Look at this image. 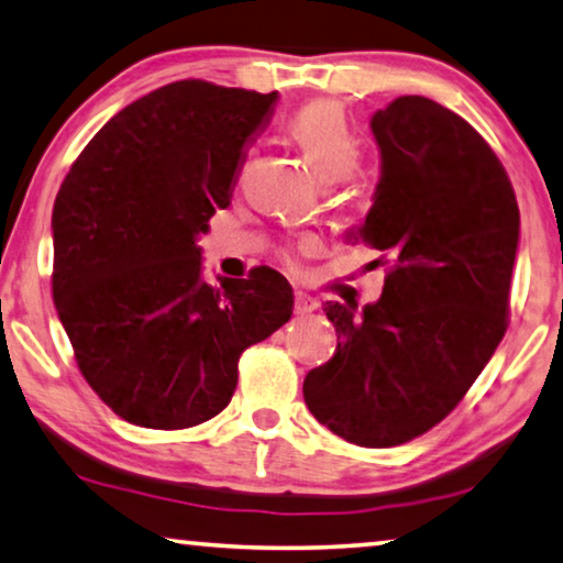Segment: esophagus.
I'll list each match as a JSON object with an SVG mask.
<instances>
[{"label": "esophagus", "instance_id": "esophagus-1", "mask_svg": "<svg viewBox=\"0 0 563 563\" xmlns=\"http://www.w3.org/2000/svg\"><path fill=\"white\" fill-rule=\"evenodd\" d=\"M296 313H300V316H306V313H313V310L318 308V300L316 298H310L308 292H296Z\"/></svg>", "mask_w": 563, "mask_h": 563}]
</instances>
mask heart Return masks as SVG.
<instances>
[{
  "mask_svg": "<svg viewBox=\"0 0 563 563\" xmlns=\"http://www.w3.org/2000/svg\"><path fill=\"white\" fill-rule=\"evenodd\" d=\"M290 136L303 148L308 164L321 181H341L346 191L362 187L358 139L341 106L333 100H313L290 121Z\"/></svg>",
  "mask_w": 563,
  "mask_h": 563,
  "instance_id": "obj_1",
  "label": "heart"
}]
</instances>
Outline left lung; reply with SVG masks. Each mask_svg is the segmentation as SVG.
I'll list each match as a JSON object with an SVG mask.
<instances>
[{
	"label": "left lung",
	"instance_id": "8db88e82",
	"mask_svg": "<svg viewBox=\"0 0 563 563\" xmlns=\"http://www.w3.org/2000/svg\"><path fill=\"white\" fill-rule=\"evenodd\" d=\"M382 176L351 240L389 260L382 298L325 303L339 333L308 372L318 422L362 448H394L442 422L508 329L521 214L485 139L450 108L401 96L372 115Z\"/></svg>",
	"mask_w": 563,
	"mask_h": 563
}]
</instances>
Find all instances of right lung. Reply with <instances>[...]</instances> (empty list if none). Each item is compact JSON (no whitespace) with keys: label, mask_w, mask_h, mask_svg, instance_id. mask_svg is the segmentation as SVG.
I'll use <instances>...</instances> for the list:
<instances>
[{"label":"right lung","mask_w":563,"mask_h":563,"mask_svg":"<svg viewBox=\"0 0 563 563\" xmlns=\"http://www.w3.org/2000/svg\"><path fill=\"white\" fill-rule=\"evenodd\" d=\"M275 100V90L169 82L115 113L57 191V316L80 374L125 422L187 430L220 415L242 351L290 321L280 273L209 285L197 247Z\"/></svg>","instance_id":"right-lung-1"}]
</instances>
